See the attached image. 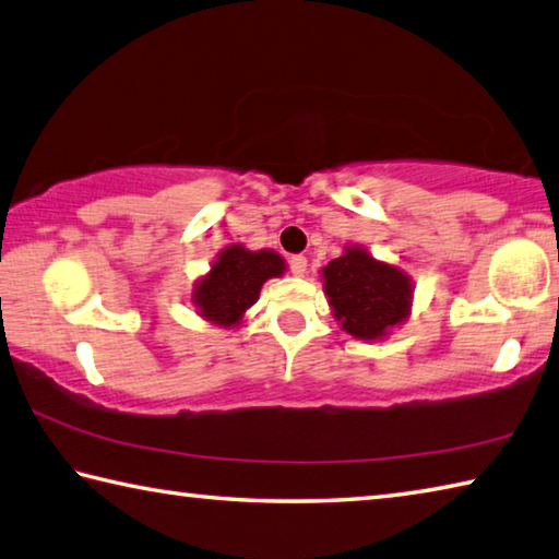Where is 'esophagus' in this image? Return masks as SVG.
Masks as SVG:
<instances>
[{"mask_svg":"<svg viewBox=\"0 0 559 559\" xmlns=\"http://www.w3.org/2000/svg\"><path fill=\"white\" fill-rule=\"evenodd\" d=\"M288 266H290L293 276H302V273L308 271V259H306V257H290Z\"/></svg>","mask_w":559,"mask_h":559,"instance_id":"esophagus-1","label":"esophagus"}]
</instances>
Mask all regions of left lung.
Listing matches in <instances>:
<instances>
[{
    "label": "left lung",
    "instance_id": "left-lung-1",
    "mask_svg": "<svg viewBox=\"0 0 559 559\" xmlns=\"http://www.w3.org/2000/svg\"><path fill=\"white\" fill-rule=\"evenodd\" d=\"M322 278L334 318L352 337L383 340L411 314V276L367 249L347 247L322 269Z\"/></svg>",
    "mask_w": 559,
    "mask_h": 559
}]
</instances>
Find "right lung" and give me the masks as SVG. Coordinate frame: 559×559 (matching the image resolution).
Segmentation results:
<instances>
[{"mask_svg": "<svg viewBox=\"0 0 559 559\" xmlns=\"http://www.w3.org/2000/svg\"><path fill=\"white\" fill-rule=\"evenodd\" d=\"M286 271L276 251H249L241 245H231L217 253L207 276H202L192 288V306L212 324L235 328L245 312L259 300L261 286Z\"/></svg>", "mask_w": 559, "mask_h": 559, "instance_id": "add662e5", "label": "right lung"}]
</instances>
